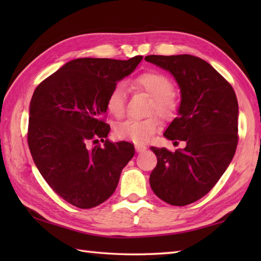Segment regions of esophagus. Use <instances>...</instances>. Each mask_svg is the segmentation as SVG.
Masks as SVG:
<instances>
[{"mask_svg": "<svg viewBox=\"0 0 261 261\" xmlns=\"http://www.w3.org/2000/svg\"><path fill=\"white\" fill-rule=\"evenodd\" d=\"M136 150L137 152H143L145 150H147V147L143 145H136Z\"/></svg>", "mask_w": 261, "mask_h": 261, "instance_id": "34e87169", "label": "esophagus"}]
</instances>
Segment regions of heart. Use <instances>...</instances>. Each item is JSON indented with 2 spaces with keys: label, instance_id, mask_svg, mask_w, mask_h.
Masks as SVG:
<instances>
[{
  "label": "heart",
  "instance_id": "heart-1",
  "mask_svg": "<svg viewBox=\"0 0 261 261\" xmlns=\"http://www.w3.org/2000/svg\"><path fill=\"white\" fill-rule=\"evenodd\" d=\"M129 86L131 90L143 92L151 96L149 113L157 112L163 118H169L176 112L177 99L171 93L173 83L165 74L154 70L145 71L131 80ZM124 87L121 84H116L107 97V110L115 118H121L124 114ZM159 127L160 121L157 116H150L145 120H127L116 126L115 135L120 139L143 145L150 141Z\"/></svg>",
  "mask_w": 261,
  "mask_h": 261
}]
</instances>
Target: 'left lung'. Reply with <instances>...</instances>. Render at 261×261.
Here are the masks:
<instances>
[{
  "label": "left lung",
  "instance_id": "obj_1",
  "mask_svg": "<svg viewBox=\"0 0 261 261\" xmlns=\"http://www.w3.org/2000/svg\"><path fill=\"white\" fill-rule=\"evenodd\" d=\"M174 76L180 88V105L164 136L185 141L171 152L151 147L157 166L151 190L166 203L184 206L212 190L224 174L238 145L239 107L233 88L205 60L192 55L145 57Z\"/></svg>",
  "mask_w": 261,
  "mask_h": 261
}]
</instances>
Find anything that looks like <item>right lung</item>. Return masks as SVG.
Returning a JSON list of instances; mask_svg holds the SVG:
<instances>
[{"label": "right lung", "mask_w": 261, "mask_h": 261, "mask_svg": "<svg viewBox=\"0 0 261 261\" xmlns=\"http://www.w3.org/2000/svg\"><path fill=\"white\" fill-rule=\"evenodd\" d=\"M142 60H70L36 88L29 108L28 145L55 193L80 208L97 206L114 193L135 154L130 142L104 141L107 97ZM103 146L96 145L98 139Z\"/></svg>", "instance_id": "right-lung-1"}]
</instances>
